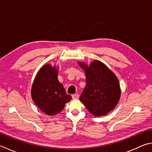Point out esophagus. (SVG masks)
Listing matches in <instances>:
<instances>
[{"label":"esophagus","instance_id":"34e87169","mask_svg":"<svg viewBox=\"0 0 152 152\" xmlns=\"http://www.w3.org/2000/svg\"><path fill=\"white\" fill-rule=\"evenodd\" d=\"M79 97V95L78 94H73L72 95V97L73 99H76V98H78Z\"/></svg>","mask_w":152,"mask_h":152}]
</instances>
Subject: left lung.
<instances>
[{"mask_svg": "<svg viewBox=\"0 0 152 152\" xmlns=\"http://www.w3.org/2000/svg\"><path fill=\"white\" fill-rule=\"evenodd\" d=\"M86 72V86L80 97V102L96 117L107 115L119 101V82L105 64L95 61L90 66L79 63Z\"/></svg>", "mask_w": 152, "mask_h": 152, "instance_id": "1", "label": "left lung"}]
</instances>
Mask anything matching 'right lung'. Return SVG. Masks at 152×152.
I'll return each mask as SVG.
<instances>
[{
  "instance_id": "add662e5",
  "label": "right lung",
  "mask_w": 152,
  "mask_h": 152,
  "mask_svg": "<svg viewBox=\"0 0 152 152\" xmlns=\"http://www.w3.org/2000/svg\"><path fill=\"white\" fill-rule=\"evenodd\" d=\"M57 76L56 67L46 64L39 71L32 85L33 100L41 111L48 115L60 113L72 98L58 82Z\"/></svg>"
}]
</instances>
